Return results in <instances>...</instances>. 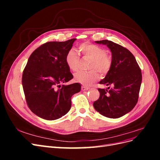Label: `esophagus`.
<instances>
[{
  "label": "esophagus",
  "mask_w": 160,
  "mask_h": 160,
  "mask_svg": "<svg viewBox=\"0 0 160 160\" xmlns=\"http://www.w3.org/2000/svg\"><path fill=\"white\" fill-rule=\"evenodd\" d=\"M89 89V88H88V87H86V86H82V87H81V90H82V91L88 90Z\"/></svg>",
  "instance_id": "1"
}]
</instances>
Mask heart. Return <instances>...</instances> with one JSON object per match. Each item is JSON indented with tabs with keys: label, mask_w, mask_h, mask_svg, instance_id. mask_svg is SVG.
Masks as SVG:
<instances>
[{
	"label": "heart",
	"mask_w": 160,
	"mask_h": 160,
	"mask_svg": "<svg viewBox=\"0 0 160 160\" xmlns=\"http://www.w3.org/2000/svg\"><path fill=\"white\" fill-rule=\"evenodd\" d=\"M79 49L84 57L91 60L89 69H93L89 72L79 71L75 74V79L84 85H91L98 80L99 75L107 74L112 65V59L108 54L104 48L89 42H83L79 46ZM65 62L69 68L76 71L79 67L80 57L75 49H70L65 57Z\"/></svg>",
	"instance_id": "obj_1"
}]
</instances>
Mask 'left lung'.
<instances>
[{
  "label": "left lung",
  "instance_id": "8db88e82",
  "mask_svg": "<svg viewBox=\"0 0 160 160\" xmlns=\"http://www.w3.org/2000/svg\"><path fill=\"white\" fill-rule=\"evenodd\" d=\"M106 45L112 53V65L99 83L111 86L98 89L100 96L93 107L109 118H119L132 111L137 104L142 75L133 55L126 48L108 40L95 41ZM110 89L109 90L108 89Z\"/></svg>",
  "mask_w": 160,
  "mask_h": 160
}]
</instances>
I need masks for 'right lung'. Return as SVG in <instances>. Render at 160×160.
<instances>
[{
    "label": "right lung",
    "instance_id": "add662e5",
    "mask_svg": "<svg viewBox=\"0 0 160 160\" xmlns=\"http://www.w3.org/2000/svg\"><path fill=\"white\" fill-rule=\"evenodd\" d=\"M75 40L44 43L32 52L24 69L22 84L27 105L42 119L55 120L68 113L71 97L81 91L78 83L61 86L73 78L65 57Z\"/></svg>",
    "mask_w": 160,
    "mask_h": 160
}]
</instances>
